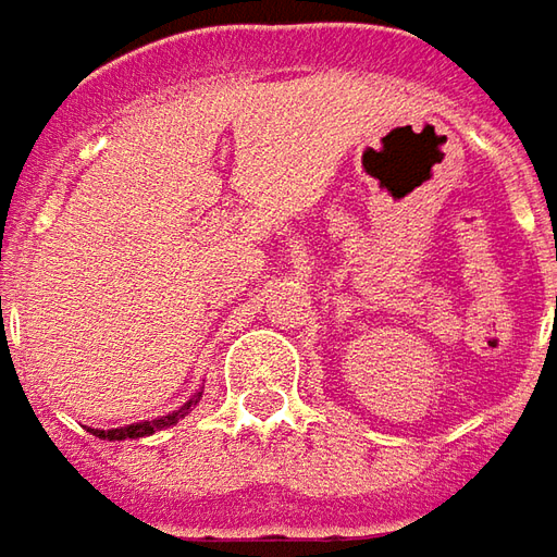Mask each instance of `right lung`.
<instances>
[{"label": "right lung", "mask_w": 557, "mask_h": 557, "mask_svg": "<svg viewBox=\"0 0 557 557\" xmlns=\"http://www.w3.org/2000/svg\"><path fill=\"white\" fill-rule=\"evenodd\" d=\"M201 399V394H195L188 403H185L183 409H176V412H170V416L154 418V421H136V424H126V428H111V431H98V428H89L96 437L101 440H139L148 437V434H154V431H161V428H170V424H176L180 418H185V412L195 406Z\"/></svg>", "instance_id": "1"}]
</instances>
